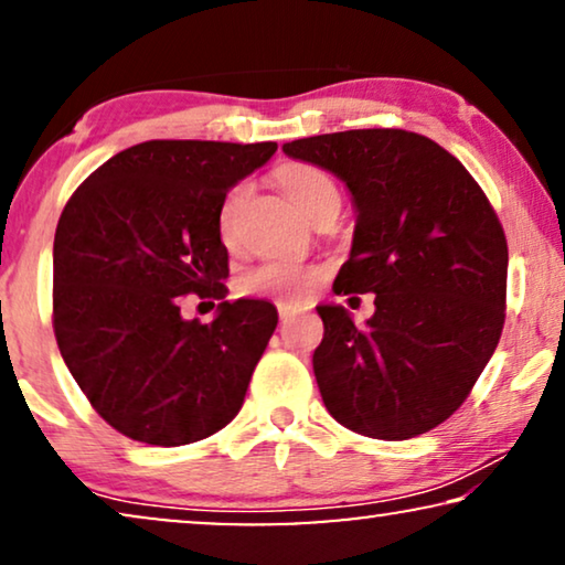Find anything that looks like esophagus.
<instances>
[{
    "label": "esophagus",
    "mask_w": 565,
    "mask_h": 565,
    "mask_svg": "<svg viewBox=\"0 0 565 565\" xmlns=\"http://www.w3.org/2000/svg\"><path fill=\"white\" fill-rule=\"evenodd\" d=\"M300 311V308H296V306H288V303H280L277 306V313H280V319L282 321H290L292 316H296Z\"/></svg>",
    "instance_id": "esophagus-1"
}]
</instances>
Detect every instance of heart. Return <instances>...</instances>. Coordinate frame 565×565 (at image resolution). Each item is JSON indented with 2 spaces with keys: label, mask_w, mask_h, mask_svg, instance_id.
<instances>
[{
  "label": "heart",
  "mask_w": 565,
  "mask_h": 565,
  "mask_svg": "<svg viewBox=\"0 0 565 565\" xmlns=\"http://www.w3.org/2000/svg\"><path fill=\"white\" fill-rule=\"evenodd\" d=\"M277 182L285 195L300 213L311 215L316 207L327 200H339L337 184L331 177L311 164H288L277 172ZM249 182H238L226 192L218 211L221 238L226 244L236 242L238 215H242L246 200H249ZM319 280V269L311 265H300L296 259H267L262 265L246 269L242 275V288L252 296H267L277 300H300L313 282Z\"/></svg>",
  "instance_id": "heart-1"
}]
</instances>
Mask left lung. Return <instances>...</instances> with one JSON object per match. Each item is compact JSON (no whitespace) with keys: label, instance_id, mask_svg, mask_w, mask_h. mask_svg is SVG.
<instances>
[{"label":"left lung","instance_id":"1","mask_svg":"<svg viewBox=\"0 0 565 565\" xmlns=\"http://www.w3.org/2000/svg\"><path fill=\"white\" fill-rule=\"evenodd\" d=\"M282 151L344 182L354 234L334 292L375 296L365 327L344 306H316L323 404L365 437L435 429L466 401L504 327L509 252L497 213L452 153L408 130L311 136Z\"/></svg>","mask_w":565,"mask_h":565}]
</instances>
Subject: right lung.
Here are the masks:
<instances>
[{"label":"right lung","instance_id":"1","mask_svg":"<svg viewBox=\"0 0 565 565\" xmlns=\"http://www.w3.org/2000/svg\"><path fill=\"white\" fill-rule=\"evenodd\" d=\"M277 143L146 141L95 169L53 238V329L97 414L159 447L211 437L238 414L277 327L267 300L226 298V192ZM188 291L222 300L211 324L184 320Z\"/></svg>","mask_w":565,"mask_h":565}]
</instances>
